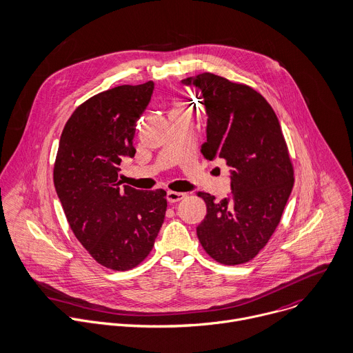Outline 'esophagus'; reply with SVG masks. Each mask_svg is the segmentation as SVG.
Listing matches in <instances>:
<instances>
[{
  "label": "esophagus",
  "instance_id": "34e87169",
  "mask_svg": "<svg viewBox=\"0 0 353 353\" xmlns=\"http://www.w3.org/2000/svg\"><path fill=\"white\" fill-rule=\"evenodd\" d=\"M185 197H186V193H182V192H174V190L167 192V200L170 203H176Z\"/></svg>",
  "mask_w": 353,
  "mask_h": 353
}]
</instances>
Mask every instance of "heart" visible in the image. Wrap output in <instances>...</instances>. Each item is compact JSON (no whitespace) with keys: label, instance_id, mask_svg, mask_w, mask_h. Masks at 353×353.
Wrapping results in <instances>:
<instances>
[{"label":"heart","instance_id":"b5f03b06","mask_svg":"<svg viewBox=\"0 0 353 353\" xmlns=\"http://www.w3.org/2000/svg\"><path fill=\"white\" fill-rule=\"evenodd\" d=\"M185 108H186V107H185L183 104H176V105H175V108H174V111H178V110H185Z\"/></svg>","mask_w":353,"mask_h":353}]
</instances>
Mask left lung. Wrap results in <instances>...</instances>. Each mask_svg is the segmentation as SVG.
<instances>
[{
	"label": "left lung",
	"mask_w": 353,
	"mask_h": 353,
	"mask_svg": "<svg viewBox=\"0 0 353 353\" xmlns=\"http://www.w3.org/2000/svg\"><path fill=\"white\" fill-rule=\"evenodd\" d=\"M196 86L207 114V160L231 167V196L220 201L199 192L207 214L196 228L210 257L225 265L257 256L279 224L294 186V167L278 118L267 100L250 86L214 74L182 81Z\"/></svg>",
	"instance_id": "left-lung-1"
}]
</instances>
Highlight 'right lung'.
<instances>
[{
  "label": "right lung",
  "mask_w": 353,
  "mask_h": 353,
  "mask_svg": "<svg viewBox=\"0 0 353 353\" xmlns=\"http://www.w3.org/2000/svg\"><path fill=\"white\" fill-rule=\"evenodd\" d=\"M154 83L101 92L70 115L54 164V185L78 241L101 265L126 271L142 263L164 223L167 192L119 188V164L133 157L136 122Z\"/></svg>",
  "instance_id": "add662e5"
}]
</instances>
